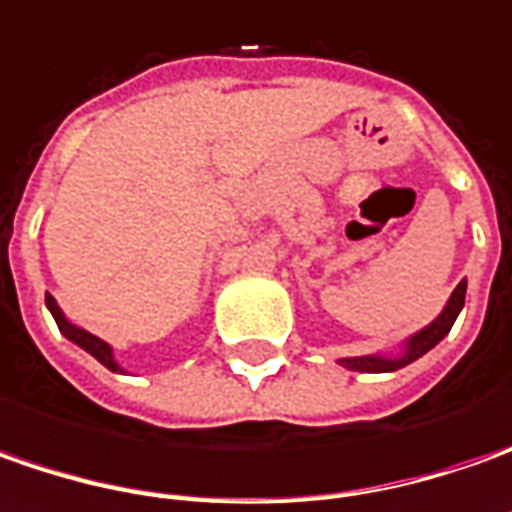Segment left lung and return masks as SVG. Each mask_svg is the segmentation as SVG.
<instances>
[{"instance_id":"left-lung-1","label":"left lung","mask_w":512,"mask_h":512,"mask_svg":"<svg viewBox=\"0 0 512 512\" xmlns=\"http://www.w3.org/2000/svg\"><path fill=\"white\" fill-rule=\"evenodd\" d=\"M465 291L467 283L462 280L453 294H450L448 306L442 309V314L433 320L431 326H425L422 331H416L411 334L408 340H405V348H402V354L399 357H377V354H371V357H345L340 360L348 368V371H368V374H379V371H397V368H405L408 362L419 360L422 354H428L433 345L439 343L445 334L450 331V326L456 323V317H459V311L465 306Z\"/></svg>"}]
</instances>
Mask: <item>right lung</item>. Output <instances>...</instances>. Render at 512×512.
I'll return each mask as SVG.
<instances>
[{
	"instance_id": "right-lung-1",
	"label": "right lung",
	"mask_w": 512,
	"mask_h": 512,
	"mask_svg": "<svg viewBox=\"0 0 512 512\" xmlns=\"http://www.w3.org/2000/svg\"><path fill=\"white\" fill-rule=\"evenodd\" d=\"M45 303H47V309H50V314H53V320H56L59 331H62L70 343L81 345V348H84L87 354H93L104 368H110V371H121V365L113 360V348H110V345L104 343V340H98L96 334H90V331H84V328L73 326V323H70V320L62 314V309L56 306V300H53L50 294H45Z\"/></svg>"
}]
</instances>
